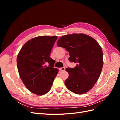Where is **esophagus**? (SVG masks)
<instances>
[{
	"mask_svg": "<svg viewBox=\"0 0 120 120\" xmlns=\"http://www.w3.org/2000/svg\"><path fill=\"white\" fill-rule=\"evenodd\" d=\"M65 69H66V68H65V67H63V68H60V71H64L65 70Z\"/></svg>",
	"mask_w": 120,
	"mask_h": 120,
	"instance_id": "34e87169",
	"label": "esophagus"
}]
</instances>
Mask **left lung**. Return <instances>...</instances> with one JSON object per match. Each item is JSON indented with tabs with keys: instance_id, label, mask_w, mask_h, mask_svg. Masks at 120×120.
<instances>
[{
	"instance_id": "obj_1",
	"label": "left lung",
	"mask_w": 120,
	"mask_h": 120,
	"mask_svg": "<svg viewBox=\"0 0 120 120\" xmlns=\"http://www.w3.org/2000/svg\"><path fill=\"white\" fill-rule=\"evenodd\" d=\"M57 45L69 52L68 60L77 64L74 68H67L68 78L64 81L71 92L81 95L88 92L95 85L103 66L102 49L96 40L83 34L64 35Z\"/></svg>"
}]
</instances>
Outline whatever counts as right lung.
I'll return each mask as SVG.
<instances>
[{
	"mask_svg": "<svg viewBox=\"0 0 120 120\" xmlns=\"http://www.w3.org/2000/svg\"><path fill=\"white\" fill-rule=\"evenodd\" d=\"M56 36L38 37L23 45L17 56V69L26 88L38 95H43L51 89L58 74L54 60L50 57ZM49 64L48 67L46 63Z\"/></svg>",
	"mask_w": 120,
	"mask_h": 120,
	"instance_id": "obj_1",
	"label": "right lung"
}]
</instances>
